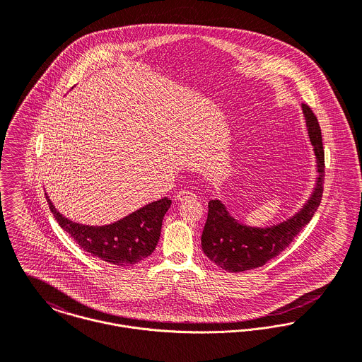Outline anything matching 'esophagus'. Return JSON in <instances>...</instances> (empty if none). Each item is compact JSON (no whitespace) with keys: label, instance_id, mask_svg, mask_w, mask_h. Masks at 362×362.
Returning <instances> with one entry per match:
<instances>
[{"label":"esophagus","instance_id":"obj_1","mask_svg":"<svg viewBox=\"0 0 362 362\" xmlns=\"http://www.w3.org/2000/svg\"><path fill=\"white\" fill-rule=\"evenodd\" d=\"M175 199H177V201L184 202V201H189V199H197V197H195V194H192V192H189V191L181 189V191H178V192H177Z\"/></svg>","mask_w":362,"mask_h":362}]
</instances>
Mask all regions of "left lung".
Instances as JSON below:
<instances>
[{
	"label": "left lung",
	"mask_w": 362,
	"mask_h": 362,
	"mask_svg": "<svg viewBox=\"0 0 362 362\" xmlns=\"http://www.w3.org/2000/svg\"><path fill=\"white\" fill-rule=\"evenodd\" d=\"M310 144L316 156L317 178L308 202L291 218L266 228L248 227L228 214L220 201H210L202 233V250L207 258L227 272H245L263 266L280 255L308 224L320 205L325 181V152L320 127L310 105L303 104Z\"/></svg>",
	"instance_id": "left-lung-1"
}]
</instances>
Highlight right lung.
Listing matches in <instances>:
<instances>
[{"label": "right lung", "instance_id": "right-lung-1", "mask_svg": "<svg viewBox=\"0 0 362 362\" xmlns=\"http://www.w3.org/2000/svg\"><path fill=\"white\" fill-rule=\"evenodd\" d=\"M46 199L61 228L66 231L85 252L122 267L135 264L155 251L160 238L163 217L171 205L170 198H163L141 207L112 224L95 227L68 220L57 211L47 194Z\"/></svg>", "mask_w": 362, "mask_h": 362}]
</instances>
